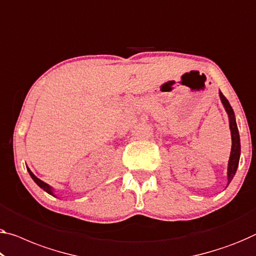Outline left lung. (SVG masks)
<instances>
[{
	"label": "left lung",
	"mask_w": 256,
	"mask_h": 256,
	"mask_svg": "<svg viewBox=\"0 0 256 256\" xmlns=\"http://www.w3.org/2000/svg\"><path fill=\"white\" fill-rule=\"evenodd\" d=\"M220 97H221V100L226 108L228 114H229L230 119V129H231V137H232V148H231V154H230V160H229V167H228V180L229 183L236 174V170H237L238 164H239V156H240V138H239V132L237 128V124H236L234 120V110L231 108L229 102L223 95L222 92H220Z\"/></svg>",
	"instance_id": "8db88e82"
}]
</instances>
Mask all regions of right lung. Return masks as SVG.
<instances>
[{
	"label": "right lung",
	"instance_id": "obj_1",
	"mask_svg": "<svg viewBox=\"0 0 256 256\" xmlns=\"http://www.w3.org/2000/svg\"><path fill=\"white\" fill-rule=\"evenodd\" d=\"M27 169H28V168H27ZM28 172H30V176H32V178H33V180H35V183H36L38 186H40V188H43V190H44V191H46V192H48V194H52V191H51V188H50V186H48V184H46V183H44V182H43V180H41L40 178H36V176H35V175L33 174V172L30 170V169H28ZM52 196H54V194H52Z\"/></svg>",
	"mask_w": 256,
	"mask_h": 256
}]
</instances>
